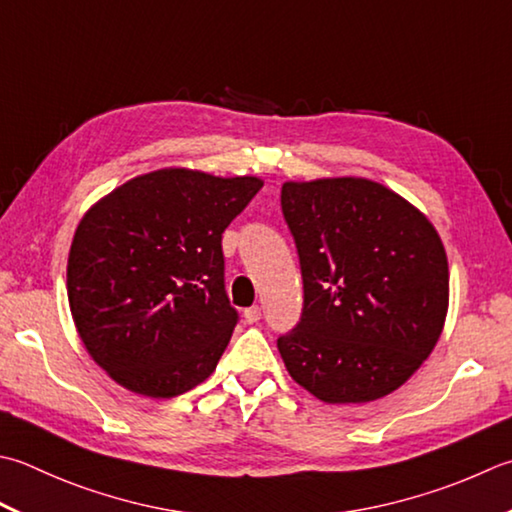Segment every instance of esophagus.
<instances>
[{"instance_id": "obj_1", "label": "esophagus", "mask_w": 512, "mask_h": 512, "mask_svg": "<svg viewBox=\"0 0 512 512\" xmlns=\"http://www.w3.org/2000/svg\"><path fill=\"white\" fill-rule=\"evenodd\" d=\"M262 319V308L259 306H250L244 310V322L246 324H257Z\"/></svg>"}]
</instances>
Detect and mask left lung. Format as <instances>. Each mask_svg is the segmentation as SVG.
<instances>
[{
	"instance_id": "8db88e82",
	"label": "left lung",
	"mask_w": 512,
	"mask_h": 512,
	"mask_svg": "<svg viewBox=\"0 0 512 512\" xmlns=\"http://www.w3.org/2000/svg\"><path fill=\"white\" fill-rule=\"evenodd\" d=\"M304 279L302 322L277 339L288 375L326 404L375 402L433 353L448 257L430 219L366 177L284 182Z\"/></svg>"
}]
</instances>
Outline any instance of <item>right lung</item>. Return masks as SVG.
<instances>
[{"label":"right lung","mask_w":512,"mask_h":512,"mask_svg":"<svg viewBox=\"0 0 512 512\" xmlns=\"http://www.w3.org/2000/svg\"><path fill=\"white\" fill-rule=\"evenodd\" d=\"M262 186L170 166L86 210L68 253V306L86 353L119 386L168 399L213 375L237 324L222 233Z\"/></svg>","instance_id":"right-lung-1"}]
</instances>
